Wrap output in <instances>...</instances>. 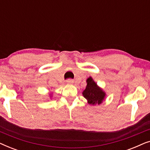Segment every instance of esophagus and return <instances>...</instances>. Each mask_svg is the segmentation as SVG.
<instances>
[{"mask_svg":"<svg viewBox=\"0 0 150 150\" xmlns=\"http://www.w3.org/2000/svg\"><path fill=\"white\" fill-rule=\"evenodd\" d=\"M72 83H73V81H71V80H70V79L67 80V84H71Z\"/></svg>","mask_w":150,"mask_h":150,"instance_id":"esophagus-1","label":"esophagus"}]
</instances>
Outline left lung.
<instances>
[{
  "label": "left lung",
  "mask_w": 150,
  "mask_h": 150,
  "mask_svg": "<svg viewBox=\"0 0 150 150\" xmlns=\"http://www.w3.org/2000/svg\"><path fill=\"white\" fill-rule=\"evenodd\" d=\"M84 98L87 100L88 104L91 105L102 103L106 97V93L97 85L91 77L87 80V86L83 91Z\"/></svg>",
  "instance_id": "8db88e82"
}]
</instances>
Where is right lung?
<instances>
[{"label": "right lung", "mask_w": 150, "mask_h": 150, "mask_svg": "<svg viewBox=\"0 0 150 150\" xmlns=\"http://www.w3.org/2000/svg\"><path fill=\"white\" fill-rule=\"evenodd\" d=\"M52 93H50V98L52 97Z\"/></svg>", "instance_id": "obj_1"}]
</instances>
